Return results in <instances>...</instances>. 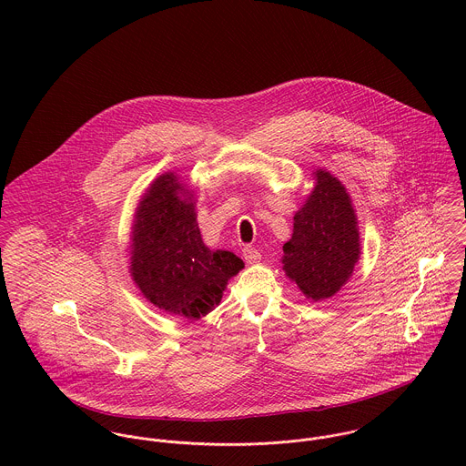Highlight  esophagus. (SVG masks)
I'll return each instance as SVG.
<instances>
[{
    "instance_id": "esophagus-1",
    "label": "esophagus",
    "mask_w": 466,
    "mask_h": 466,
    "mask_svg": "<svg viewBox=\"0 0 466 466\" xmlns=\"http://www.w3.org/2000/svg\"><path fill=\"white\" fill-rule=\"evenodd\" d=\"M242 255H244V260H246L248 264H258V262L262 260L260 251L255 249V248H251V246H246V248L242 249Z\"/></svg>"
}]
</instances>
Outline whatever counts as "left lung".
<instances>
[{
  "mask_svg": "<svg viewBox=\"0 0 466 466\" xmlns=\"http://www.w3.org/2000/svg\"><path fill=\"white\" fill-rule=\"evenodd\" d=\"M314 188L294 213L292 238L281 264L305 298L335 296L351 278L360 257L359 222L344 185L325 168L312 172Z\"/></svg>",
  "mask_w": 466,
  "mask_h": 466,
  "instance_id": "left-lung-1",
  "label": "left lung"
}]
</instances>
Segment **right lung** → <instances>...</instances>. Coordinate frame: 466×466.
<instances>
[{"mask_svg":"<svg viewBox=\"0 0 466 466\" xmlns=\"http://www.w3.org/2000/svg\"><path fill=\"white\" fill-rule=\"evenodd\" d=\"M129 272L143 298L159 310L198 321L222 299L244 262L211 251L200 237L196 194L174 172L156 177L137 202Z\"/></svg>","mask_w":466,"mask_h":466,"instance_id":"add662e5","label":"right lung"}]
</instances>
